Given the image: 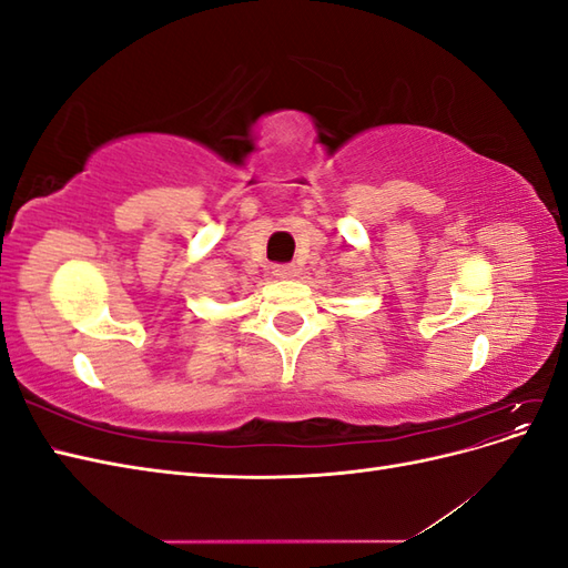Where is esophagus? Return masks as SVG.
<instances>
[{"label":"esophagus","instance_id":"1","mask_svg":"<svg viewBox=\"0 0 568 568\" xmlns=\"http://www.w3.org/2000/svg\"><path fill=\"white\" fill-rule=\"evenodd\" d=\"M272 272H274V277H277V280H294L296 277V265H274Z\"/></svg>","mask_w":568,"mask_h":568}]
</instances>
